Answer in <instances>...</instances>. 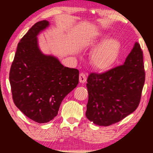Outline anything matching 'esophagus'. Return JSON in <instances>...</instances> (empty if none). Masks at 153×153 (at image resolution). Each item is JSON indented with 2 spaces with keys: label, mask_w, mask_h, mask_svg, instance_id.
<instances>
[{
  "label": "esophagus",
  "mask_w": 153,
  "mask_h": 153,
  "mask_svg": "<svg viewBox=\"0 0 153 153\" xmlns=\"http://www.w3.org/2000/svg\"><path fill=\"white\" fill-rule=\"evenodd\" d=\"M79 81L81 82V83H84V82L86 81V76H85L84 73H80V75H79Z\"/></svg>",
  "instance_id": "1"
}]
</instances>
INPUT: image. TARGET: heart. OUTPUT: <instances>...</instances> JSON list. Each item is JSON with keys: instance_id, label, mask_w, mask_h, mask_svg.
<instances>
[{"instance_id": "heart-1", "label": "heart", "mask_w": 153, "mask_h": 153, "mask_svg": "<svg viewBox=\"0 0 153 153\" xmlns=\"http://www.w3.org/2000/svg\"><path fill=\"white\" fill-rule=\"evenodd\" d=\"M106 34H101L99 39L92 45L91 61L93 66L99 71H105L115 62L121 48L120 42L114 38H109Z\"/></svg>"}]
</instances>
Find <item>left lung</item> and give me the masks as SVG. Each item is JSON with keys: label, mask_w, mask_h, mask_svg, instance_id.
Wrapping results in <instances>:
<instances>
[{"label": "left lung", "mask_w": 153, "mask_h": 153, "mask_svg": "<svg viewBox=\"0 0 153 153\" xmlns=\"http://www.w3.org/2000/svg\"><path fill=\"white\" fill-rule=\"evenodd\" d=\"M145 78L143 51L136 42L122 65L89 75L87 118L104 127L122 120L137 108Z\"/></svg>", "instance_id": "obj_1"}]
</instances>
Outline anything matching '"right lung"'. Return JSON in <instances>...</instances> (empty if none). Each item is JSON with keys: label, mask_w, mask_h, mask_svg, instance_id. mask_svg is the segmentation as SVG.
I'll list each match as a JSON object with an SVG mask.
<instances>
[{"label": "right lung", "mask_w": 153, "mask_h": 153, "mask_svg": "<svg viewBox=\"0 0 153 153\" xmlns=\"http://www.w3.org/2000/svg\"><path fill=\"white\" fill-rule=\"evenodd\" d=\"M49 26L48 21H40L23 36L9 74L15 105L40 124L57 115L62 100L79 81L78 70L64 67L57 57L40 50L37 36Z\"/></svg>", "instance_id": "obj_1"}]
</instances>
